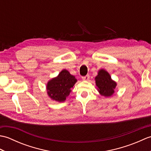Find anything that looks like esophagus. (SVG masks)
I'll list each match as a JSON object with an SVG mask.
<instances>
[{
    "mask_svg": "<svg viewBox=\"0 0 151 151\" xmlns=\"http://www.w3.org/2000/svg\"><path fill=\"white\" fill-rule=\"evenodd\" d=\"M82 80H83V81H88V80L89 79V75H86V76H82Z\"/></svg>",
    "mask_w": 151,
    "mask_h": 151,
    "instance_id": "34e87169",
    "label": "esophagus"
}]
</instances>
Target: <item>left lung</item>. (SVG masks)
Listing matches in <instances>:
<instances>
[{
    "mask_svg": "<svg viewBox=\"0 0 151 151\" xmlns=\"http://www.w3.org/2000/svg\"><path fill=\"white\" fill-rule=\"evenodd\" d=\"M95 84L99 93L105 97H110L115 93L117 83L111 79V76L104 69L99 70L95 76Z\"/></svg>",
    "mask_w": 151,
    "mask_h": 151,
    "instance_id": "1",
    "label": "left lung"
}]
</instances>
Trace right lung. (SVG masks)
<instances>
[{"instance_id": "add662e5", "label": "right lung", "mask_w": 151, "mask_h": 151, "mask_svg": "<svg viewBox=\"0 0 151 151\" xmlns=\"http://www.w3.org/2000/svg\"><path fill=\"white\" fill-rule=\"evenodd\" d=\"M76 82L77 80L75 76L70 75L67 70L63 69L58 75L47 82V95L53 101L64 102Z\"/></svg>"}]
</instances>
